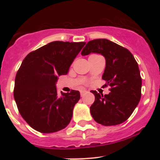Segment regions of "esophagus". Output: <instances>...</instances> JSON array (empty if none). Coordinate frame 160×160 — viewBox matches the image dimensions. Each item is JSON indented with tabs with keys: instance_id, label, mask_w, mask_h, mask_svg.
Instances as JSON below:
<instances>
[{
	"instance_id": "obj_1",
	"label": "esophagus",
	"mask_w": 160,
	"mask_h": 160,
	"mask_svg": "<svg viewBox=\"0 0 160 160\" xmlns=\"http://www.w3.org/2000/svg\"><path fill=\"white\" fill-rule=\"evenodd\" d=\"M86 92H87V91L86 90H81L80 91V95H81V96H83Z\"/></svg>"
}]
</instances>
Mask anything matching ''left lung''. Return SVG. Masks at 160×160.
Returning <instances> with one entry per match:
<instances>
[{"label": "left lung", "instance_id": "1", "mask_svg": "<svg viewBox=\"0 0 160 160\" xmlns=\"http://www.w3.org/2000/svg\"><path fill=\"white\" fill-rule=\"evenodd\" d=\"M98 53L105 58L102 79L111 87L108 95L90 91L95 102L90 113L95 121L103 126L125 122L133 113L141 99V78L138 65L127 49L107 39L92 40L82 49V56Z\"/></svg>", "mask_w": 160, "mask_h": 160}]
</instances>
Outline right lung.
Wrapping results in <instances>:
<instances>
[{"mask_svg":"<svg viewBox=\"0 0 160 160\" xmlns=\"http://www.w3.org/2000/svg\"><path fill=\"white\" fill-rule=\"evenodd\" d=\"M85 42L53 41L29 53L16 74L14 99L22 118L42 133L65 128L72 118L80 92H57L58 77L68 73L70 66Z\"/></svg>","mask_w":160,"mask_h":160,"instance_id":"right-lung-1","label":"right lung"}]
</instances>
